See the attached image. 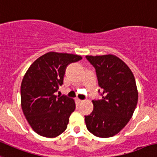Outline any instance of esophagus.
Instances as JSON below:
<instances>
[{
    "mask_svg": "<svg viewBox=\"0 0 157 157\" xmlns=\"http://www.w3.org/2000/svg\"><path fill=\"white\" fill-rule=\"evenodd\" d=\"M76 101H77V104H80V103H83V100H79V99H77V100H76Z\"/></svg>",
    "mask_w": 157,
    "mask_h": 157,
    "instance_id": "34e87169",
    "label": "esophagus"
}]
</instances>
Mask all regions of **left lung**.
<instances>
[{"mask_svg": "<svg viewBox=\"0 0 157 157\" xmlns=\"http://www.w3.org/2000/svg\"><path fill=\"white\" fill-rule=\"evenodd\" d=\"M95 68L100 100H94V109L84 116L87 130L94 136L106 138L119 133L136 109L138 92L134 76L123 60L112 54L86 56Z\"/></svg>", "mask_w": 157, "mask_h": 157, "instance_id": "obj_1", "label": "left lung"}]
</instances>
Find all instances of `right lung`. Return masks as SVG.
Wrapping results in <instances>:
<instances>
[{
	"label": "right lung",
	"mask_w": 157,
	"mask_h": 157,
	"mask_svg": "<svg viewBox=\"0 0 157 157\" xmlns=\"http://www.w3.org/2000/svg\"><path fill=\"white\" fill-rule=\"evenodd\" d=\"M81 59L79 55L49 52L35 60L27 70L21 86V107L37 134L56 137L67 127L75 103L66 95L57 97L54 94L63 83L68 65Z\"/></svg>",
	"instance_id": "obj_1"
}]
</instances>
